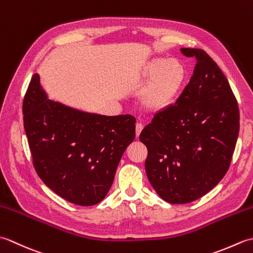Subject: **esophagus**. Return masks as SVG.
<instances>
[{"label":"esophagus","mask_w":253,"mask_h":253,"mask_svg":"<svg viewBox=\"0 0 253 253\" xmlns=\"http://www.w3.org/2000/svg\"><path fill=\"white\" fill-rule=\"evenodd\" d=\"M142 129H143V125L141 123H137L136 124V135H137V137L140 135V132L142 131Z\"/></svg>","instance_id":"esophagus-1"}]
</instances>
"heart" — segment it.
<instances>
[{
    "label": "heart",
    "instance_id": "heart-1",
    "mask_svg": "<svg viewBox=\"0 0 253 253\" xmlns=\"http://www.w3.org/2000/svg\"><path fill=\"white\" fill-rule=\"evenodd\" d=\"M186 78V69L177 60L164 57L149 62L142 72V79L149 82L142 95V105L151 112L168 109L178 95Z\"/></svg>",
    "mask_w": 253,
    "mask_h": 253
}]
</instances>
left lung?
Listing matches in <instances>:
<instances>
[{"mask_svg":"<svg viewBox=\"0 0 253 253\" xmlns=\"http://www.w3.org/2000/svg\"><path fill=\"white\" fill-rule=\"evenodd\" d=\"M180 51L197 60L190 82L139 136L150 184L174 204L195 201L222 180L239 133L238 102L221 68L201 49Z\"/></svg>","mask_w":253,"mask_h":253,"instance_id":"left-lung-1","label":"left lung"}]
</instances>
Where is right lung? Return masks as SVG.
Masks as SVG:
<instances>
[{
	"instance_id": "right-lung-1",
	"label": "right lung",
	"mask_w": 253,
	"mask_h": 253,
	"mask_svg": "<svg viewBox=\"0 0 253 253\" xmlns=\"http://www.w3.org/2000/svg\"><path fill=\"white\" fill-rule=\"evenodd\" d=\"M23 114L32 164L42 181L78 206L103 200L136 137V118L90 114L46 99L37 74L24 96Z\"/></svg>"
}]
</instances>
